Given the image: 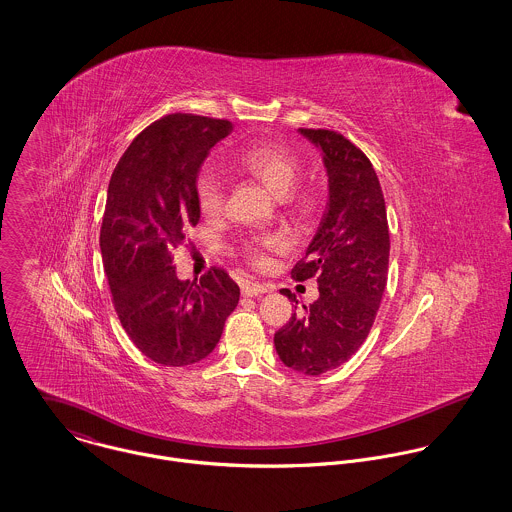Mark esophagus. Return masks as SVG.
<instances>
[{
	"label": "esophagus",
	"instance_id": "34e87169",
	"mask_svg": "<svg viewBox=\"0 0 512 512\" xmlns=\"http://www.w3.org/2000/svg\"><path fill=\"white\" fill-rule=\"evenodd\" d=\"M272 292V288L268 286H262V284H246L242 288V295L244 297H256V295H264V293Z\"/></svg>",
	"mask_w": 512,
	"mask_h": 512
}]
</instances>
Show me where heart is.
I'll return each instance as SVG.
<instances>
[{
	"label": "heart",
	"mask_w": 512,
	"mask_h": 512,
	"mask_svg": "<svg viewBox=\"0 0 512 512\" xmlns=\"http://www.w3.org/2000/svg\"><path fill=\"white\" fill-rule=\"evenodd\" d=\"M236 167L254 175L274 195L288 197L299 177V161L292 149L280 144H256L242 149L234 157ZM195 195L199 209L205 217H219L224 209V179L215 167H205L195 181ZM262 246L278 250L284 246V238L268 236L262 238Z\"/></svg>",
	"instance_id": "obj_1"
}]
</instances>
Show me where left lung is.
Returning a JSON list of instances; mask_svg holds the SVG:
<instances>
[{"mask_svg":"<svg viewBox=\"0 0 512 512\" xmlns=\"http://www.w3.org/2000/svg\"><path fill=\"white\" fill-rule=\"evenodd\" d=\"M299 134L321 153L329 195L292 276L297 282L315 276L319 297L293 311L274 345L284 365L319 376L365 343L386 288L390 236L382 189L365 153L337 132L301 128ZM282 293L293 299L290 290Z\"/></svg>","mask_w":512,"mask_h":512,"instance_id":"left-lung-1","label":"left lung"}]
</instances>
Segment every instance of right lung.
<instances>
[{
  "instance_id": "add662e5",
  "label": "right lung",
  "mask_w": 512,
  "mask_h": 512,
  "mask_svg": "<svg viewBox=\"0 0 512 512\" xmlns=\"http://www.w3.org/2000/svg\"><path fill=\"white\" fill-rule=\"evenodd\" d=\"M230 132L228 120L165 116L130 144L110 179L100 230L104 272L126 333L159 365L207 359L240 299L224 270L189 282L177 278L171 260L201 219L199 169Z\"/></svg>"
}]
</instances>
